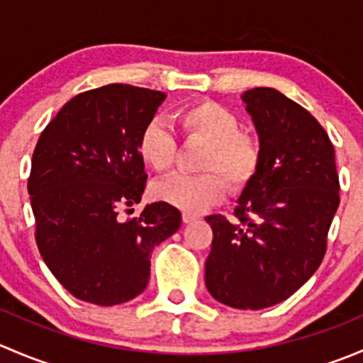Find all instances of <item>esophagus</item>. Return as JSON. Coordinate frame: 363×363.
I'll use <instances>...</instances> for the list:
<instances>
[{"label": "esophagus", "instance_id": "34e87169", "mask_svg": "<svg viewBox=\"0 0 363 363\" xmlns=\"http://www.w3.org/2000/svg\"><path fill=\"white\" fill-rule=\"evenodd\" d=\"M196 219H199V216L191 214V212H182V221L184 223H193L196 221Z\"/></svg>", "mask_w": 363, "mask_h": 363}]
</instances>
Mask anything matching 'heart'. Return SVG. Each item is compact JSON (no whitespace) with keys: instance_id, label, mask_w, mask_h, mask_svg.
Returning <instances> with one entry per match:
<instances>
[{"instance_id":"heart-1","label":"heart","mask_w":363,"mask_h":363,"mask_svg":"<svg viewBox=\"0 0 363 363\" xmlns=\"http://www.w3.org/2000/svg\"><path fill=\"white\" fill-rule=\"evenodd\" d=\"M186 138L203 142L199 175H170L155 186L156 199L186 212L205 211L218 203L232 189L251 181L262 163V145L242 131L240 119L230 108L216 101H196L175 116ZM138 152L145 164L156 172L170 170L177 152V140L167 124L152 121L138 137Z\"/></svg>"}]
</instances>
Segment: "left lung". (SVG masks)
<instances>
[{"label": "left lung", "mask_w": 363, "mask_h": 363, "mask_svg": "<svg viewBox=\"0 0 363 363\" xmlns=\"http://www.w3.org/2000/svg\"><path fill=\"white\" fill-rule=\"evenodd\" d=\"M262 145V163L233 211L212 214L205 286L235 309H265L316 272L339 207L335 151L309 112L272 87L242 94Z\"/></svg>", "instance_id": "1"}]
</instances>
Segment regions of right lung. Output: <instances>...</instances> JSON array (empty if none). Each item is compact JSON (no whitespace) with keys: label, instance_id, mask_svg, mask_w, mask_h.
<instances>
[{"label":"right lung","instance_id":"right-lung-1","mask_svg":"<svg viewBox=\"0 0 363 363\" xmlns=\"http://www.w3.org/2000/svg\"><path fill=\"white\" fill-rule=\"evenodd\" d=\"M164 98L130 84L86 91L36 142L28 181L36 246L75 298L107 307L140 295L152 250L181 226V212L167 202L126 221L117 216L142 200L147 174L138 137Z\"/></svg>","mask_w":363,"mask_h":363}]
</instances>
